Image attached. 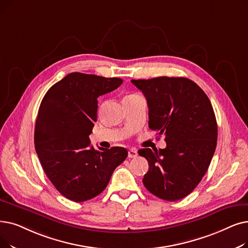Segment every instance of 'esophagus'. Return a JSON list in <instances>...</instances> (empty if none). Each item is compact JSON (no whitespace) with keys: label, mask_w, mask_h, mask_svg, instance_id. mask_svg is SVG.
Wrapping results in <instances>:
<instances>
[{"label":"esophagus","mask_w":248,"mask_h":248,"mask_svg":"<svg viewBox=\"0 0 248 248\" xmlns=\"http://www.w3.org/2000/svg\"><path fill=\"white\" fill-rule=\"evenodd\" d=\"M127 156H128V158H136V157L138 156V152H137L136 150H134V149H131V150H128Z\"/></svg>","instance_id":"1"}]
</instances>
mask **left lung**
Segmentation results:
<instances>
[{"mask_svg": "<svg viewBox=\"0 0 248 248\" xmlns=\"http://www.w3.org/2000/svg\"><path fill=\"white\" fill-rule=\"evenodd\" d=\"M147 99L149 127L165 137V149L146 148L145 187L169 202L188 196L206 174L217 146L218 126L210 99L199 86L184 77L132 80Z\"/></svg>", "mask_w": 248, "mask_h": 248, "instance_id": "1", "label": "left lung"}]
</instances>
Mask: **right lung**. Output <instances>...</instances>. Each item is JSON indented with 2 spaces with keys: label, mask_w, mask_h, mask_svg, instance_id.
Segmentation results:
<instances>
[{
  "label": "right lung",
  "mask_w": 248,
  "mask_h": 248,
  "mask_svg": "<svg viewBox=\"0 0 248 248\" xmlns=\"http://www.w3.org/2000/svg\"><path fill=\"white\" fill-rule=\"evenodd\" d=\"M122 83L120 78L71 73L52 85L40 103L35 151L51 184L73 202L98 196L127 157L123 147L95 150L89 139L97 121V98Z\"/></svg>",
  "instance_id": "1"
}]
</instances>
